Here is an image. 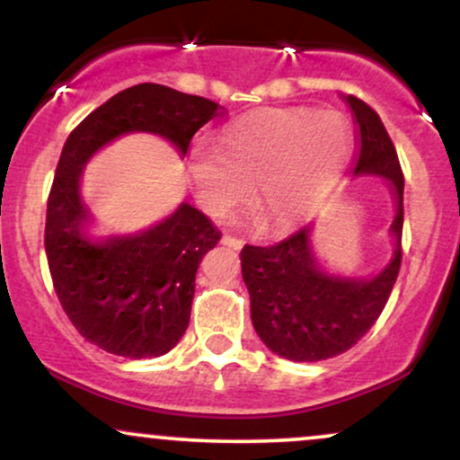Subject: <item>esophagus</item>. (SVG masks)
Instances as JSON below:
<instances>
[{"label": "esophagus", "mask_w": 460, "mask_h": 460, "mask_svg": "<svg viewBox=\"0 0 460 460\" xmlns=\"http://www.w3.org/2000/svg\"><path fill=\"white\" fill-rule=\"evenodd\" d=\"M223 243H225V246L234 248V250H242V246H243V242L240 240V237H235V235H225L223 237Z\"/></svg>", "instance_id": "1"}]
</instances>
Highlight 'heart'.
<instances>
[{
  "instance_id": "1",
  "label": "heart",
  "mask_w": 460,
  "mask_h": 460,
  "mask_svg": "<svg viewBox=\"0 0 460 460\" xmlns=\"http://www.w3.org/2000/svg\"><path fill=\"white\" fill-rule=\"evenodd\" d=\"M354 148L352 125L335 110H267L229 127L220 136V150L195 144L187 173L212 218L229 217L250 197L265 225L280 231L327 206Z\"/></svg>"
}]
</instances>
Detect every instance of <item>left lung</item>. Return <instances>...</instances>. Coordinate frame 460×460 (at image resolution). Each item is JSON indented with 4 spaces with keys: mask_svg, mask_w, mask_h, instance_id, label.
<instances>
[{
    "mask_svg": "<svg viewBox=\"0 0 460 460\" xmlns=\"http://www.w3.org/2000/svg\"><path fill=\"white\" fill-rule=\"evenodd\" d=\"M358 131L354 176H382L394 195L391 263L371 280L323 271L310 246L312 226L271 246L242 248V276L250 293V316L271 352L314 363L350 350L385 310L401 267L403 172L380 116L358 97L346 95Z\"/></svg>",
    "mask_w": 460,
    "mask_h": 460,
    "instance_id": "8db88e82",
    "label": "left lung"
}]
</instances>
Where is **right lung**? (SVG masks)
<instances>
[{
	"instance_id": "right-lung-1",
	"label": "right lung",
	"mask_w": 460,
	"mask_h": 460,
	"mask_svg": "<svg viewBox=\"0 0 460 460\" xmlns=\"http://www.w3.org/2000/svg\"><path fill=\"white\" fill-rule=\"evenodd\" d=\"M217 102L144 83L110 97L69 133L46 208L49 270L67 318L91 344L127 358L170 352L189 327L195 276L220 240L206 214L180 203L136 235L93 242L80 176L93 155L127 133H153L187 155L190 139L218 114Z\"/></svg>"
}]
</instances>
